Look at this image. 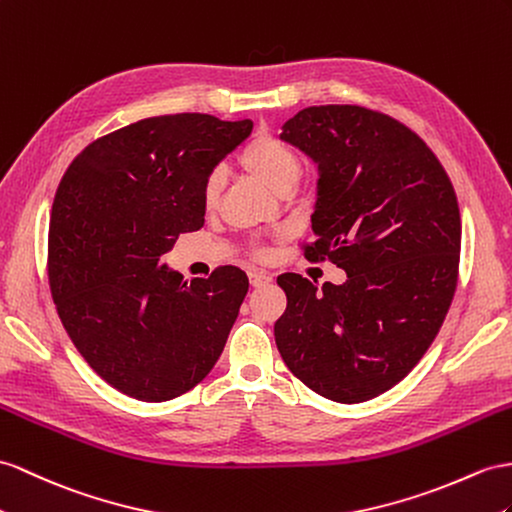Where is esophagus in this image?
<instances>
[{"label":"esophagus","mask_w":512,"mask_h":512,"mask_svg":"<svg viewBox=\"0 0 512 512\" xmlns=\"http://www.w3.org/2000/svg\"><path fill=\"white\" fill-rule=\"evenodd\" d=\"M248 281H251L253 287H264V285L272 283V274L264 272V270H251L248 272Z\"/></svg>","instance_id":"obj_1"}]
</instances>
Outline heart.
<instances>
[{"instance_id":"heart-1","label":"heart","mask_w":512,"mask_h":512,"mask_svg":"<svg viewBox=\"0 0 512 512\" xmlns=\"http://www.w3.org/2000/svg\"><path fill=\"white\" fill-rule=\"evenodd\" d=\"M240 162L248 173L277 194L285 188H294L300 179V173H303V166H300L298 155L290 144H285L283 140L268 134H259L248 142ZM220 188L222 181L218 175H212L207 179L203 190V201L207 207L216 205Z\"/></svg>"}]
</instances>
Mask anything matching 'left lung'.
<instances>
[{
    "mask_svg": "<svg viewBox=\"0 0 512 512\" xmlns=\"http://www.w3.org/2000/svg\"><path fill=\"white\" fill-rule=\"evenodd\" d=\"M281 140L318 166L309 259L346 270L322 292L281 274L274 342L320 396L355 404L409 374L439 333L456 290L461 212L437 155L409 127L359 106H311Z\"/></svg>",
    "mask_w": 512,
    "mask_h": 512,
    "instance_id": "1",
    "label": "left lung"
}]
</instances>
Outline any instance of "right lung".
<instances>
[{"mask_svg":"<svg viewBox=\"0 0 512 512\" xmlns=\"http://www.w3.org/2000/svg\"><path fill=\"white\" fill-rule=\"evenodd\" d=\"M253 121L153 116L95 140L64 173L49 222V285L75 348L103 381L144 402L173 400L212 372L246 274L183 281L162 264L205 222L214 168Z\"/></svg>","mask_w":512,"mask_h":512,"instance_id":"obj_1","label":"right lung"}]
</instances>
